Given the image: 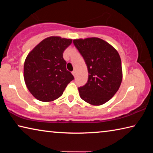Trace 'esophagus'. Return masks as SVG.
Wrapping results in <instances>:
<instances>
[{"label": "esophagus", "instance_id": "obj_1", "mask_svg": "<svg viewBox=\"0 0 153 153\" xmlns=\"http://www.w3.org/2000/svg\"><path fill=\"white\" fill-rule=\"evenodd\" d=\"M72 74H73V76L75 77V76H76V71H72Z\"/></svg>", "mask_w": 153, "mask_h": 153}]
</instances>
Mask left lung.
I'll return each instance as SVG.
<instances>
[{"mask_svg":"<svg viewBox=\"0 0 153 153\" xmlns=\"http://www.w3.org/2000/svg\"><path fill=\"white\" fill-rule=\"evenodd\" d=\"M88 71V80L78 88L82 100L94 106L105 104L117 92L123 74L120 56L110 44L98 38L74 40Z\"/></svg>","mask_w":153,"mask_h":153,"instance_id":"1","label":"left lung"}]
</instances>
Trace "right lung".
<instances>
[{
    "label": "right lung",
    "instance_id": "add662e5",
    "mask_svg": "<svg viewBox=\"0 0 153 153\" xmlns=\"http://www.w3.org/2000/svg\"><path fill=\"white\" fill-rule=\"evenodd\" d=\"M71 39L50 36L30 52L25 60L24 77L27 89L36 99L51 102L63 94L74 79L67 70L63 53Z\"/></svg>",
    "mask_w": 153,
    "mask_h": 153
}]
</instances>
